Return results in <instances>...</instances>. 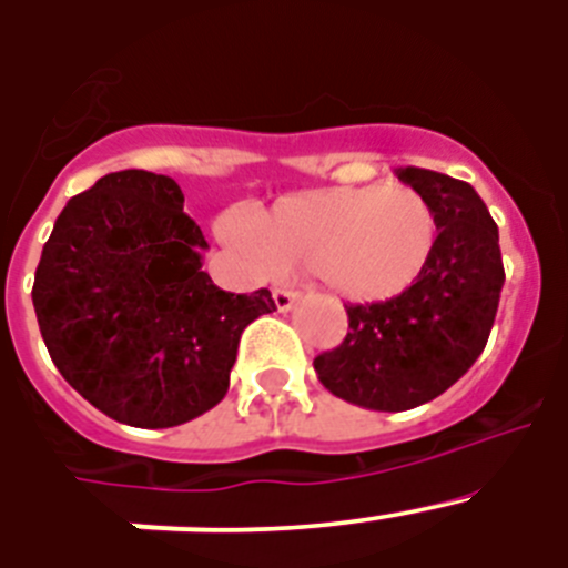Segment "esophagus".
<instances>
[{"label": "esophagus", "mask_w": 568, "mask_h": 568, "mask_svg": "<svg viewBox=\"0 0 568 568\" xmlns=\"http://www.w3.org/2000/svg\"><path fill=\"white\" fill-rule=\"evenodd\" d=\"M295 298H298V295L290 293V290H281V287L273 290V301H275V310H278V313H287V310H293Z\"/></svg>", "instance_id": "obj_1"}]
</instances>
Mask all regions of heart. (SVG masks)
<instances>
[{"label": "heart", "instance_id": "b5f03b06", "mask_svg": "<svg viewBox=\"0 0 568 568\" xmlns=\"http://www.w3.org/2000/svg\"><path fill=\"white\" fill-rule=\"evenodd\" d=\"M219 235L255 275L313 270L324 287L358 304L406 293L438 241L433 202L409 184H358L284 195L270 213L233 207Z\"/></svg>", "mask_w": 568, "mask_h": 568}]
</instances>
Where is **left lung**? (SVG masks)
Returning <instances> with one entry per match:
<instances>
[{
  "label": "left lung",
  "mask_w": 568,
  "mask_h": 568,
  "mask_svg": "<svg viewBox=\"0 0 568 568\" xmlns=\"http://www.w3.org/2000/svg\"><path fill=\"white\" fill-rule=\"evenodd\" d=\"M395 175L433 202V261L406 293L349 304L346 338L313 361L329 393L378 413L438 398L478 361L506 278L498 224L471 184L424 168Z\"/></svg>",
  "instance_id": "1"
}]
</instances>
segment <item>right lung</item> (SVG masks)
I'll list each match as a JSON object with an SVG mask.
<instances>
[{"label": "right lung", "instance_id": "add662e5", "mask_svg": "<svg viewBox=\"0 0 568 568\" xmlns=\"http://www.w3.org/2000/svg\"><path fill=\"white\" fill-rule=\"evenodd\" d=\"M202 250L170 175L108 173L59 213L33 307L62 378L108 418L168 429L227 395L241 333L275 304L215 287Z\"/></svg>", "mask_w": 568, "mask_h": 568}]
</instances>
